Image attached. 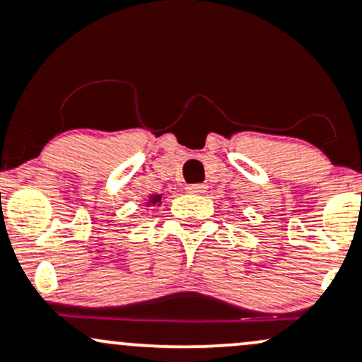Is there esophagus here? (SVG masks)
Segmentation results:
<instances>
[{
	"mask_svg": "<svg viewBox=\"0 0 362 362\" xmlns=\"http://www.w3.org/2000/svg\"><path fill=\"white\" fill-rule=\"evenodd\" d=\"M187 192H191V194H204V192H206V185H203V184L187 185Z\"/></svg>",
	"mask_w": 362,
	"mask_h": 362,
	"instance_id": "34e87169",
	"label": "esophagus"
}]
</instances>
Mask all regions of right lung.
I'll use <instances>...</instances> for the list:
<instances>
[{
    "mask_svg": "<svg viewBox=\"0 0 362 362\" xmlns=\"http://www.w3.org/2000/svg\"><path fill=\"white\" fill-rule=\"evenodd\" d=\"M161 197H163V194H152V196H149V199H147V206H156V204H161Z\"/></svg>",
    "mask_w": 362,
    "mask_h": 362,
    "instance_id": "1",
    "label": "right lung"
}]
</instances>
